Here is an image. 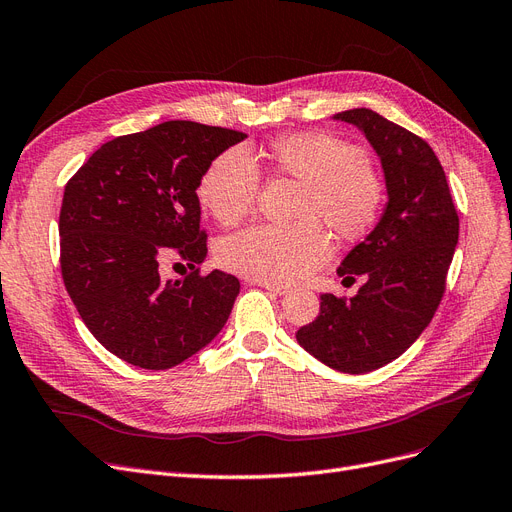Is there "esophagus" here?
<instances>
[{"mask_svg": "<svg viewBox=\"0 0 512 512\" xmlns=\"http://www.w3.org/2000/svg\"><path fill=\"white\" fill-rule=\"evenodd\" d=\"M260 288H264V290H269L271 294H275V296H285L290 292V288H285V285H279V283H269V281H256Z\"/></svg>", "mask_w": 512, "mask_h": 512, "instance_id": "34e87169", "label": "esophagus"}]
</instances>
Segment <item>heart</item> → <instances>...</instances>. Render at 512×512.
<instances>
[{
  "label": "heart",
  "instance_id": "obj_1",
  "mask_svg": "<svg viewBox=\"0 0 512 512\" xmlns=\"http://www.w3.org/2000/svg\"><path fill=\"white\" fill-rule=\"evenodd\" d=\"M275 170L304 185L300 216L321 218L344 239L370 231L382 210L384 185L361 149L330 134H294L269 149ZM260 170L252 155L233 147L222 151L203 172L197 197L220 224L239 222L254 206ZM330 239L317 220L292 227L254 224L218 243L224 269L269 283H294L330 258Z\"/></svg>",
  "mask_w": 512,
  "mask_h": 512
}]
</instances>
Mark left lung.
Wrapping results in <instances>:
<instances>
[{
	"mask_svg": "<svg viewBox=\"0 0 512 512\" xmlns=\"http://www.w3.org/2000/svg\"><path fill=\"white\" fill-rule=\"evenodd\" d=\"M334 119L357 126L380 157L388 203L376 229L346 254L338 275L365 277L351 298L321 294L319 315L300 327L306 353L344 374L391 363L431 323L445 292L460 220L447 178L428 142L372 109Z\"/></svg>",
	"mask_w": 512,
	"mask_h": 512,
	"instance_id": "left-lung-1",
	"label": "left lung"
}]
</instances>
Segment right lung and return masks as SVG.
<instances>
[{"label": "right lung", "mask_w": 512, "mask_h": 512, "mask_svg": "<svg viewBox=\"0 0 512 512\" xmlns=\"http://www.w3.org/2000/svg\"><path fill=\"white\" fill-rule=\"evenodd\" d=\"M243 132L195 121L105 142L67 182L58 218L60 273L77 313L109 353L142 370H168L227 323L239 279L199 273L208 235L197 187ZM192 273L163 280L162 264Z\"/></svg>", "instance_id": "obj_1"}]
</instances>
